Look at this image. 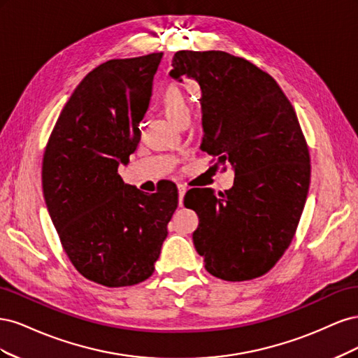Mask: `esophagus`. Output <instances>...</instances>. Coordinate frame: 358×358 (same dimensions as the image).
Masks as SVG:
<instances>
[{
  "instance_id": "esophagus-1",
  "label": "esophagus",
  "mask_w": 358,
  "mask_h": 358,
  "mask_svg": "<svg viewBox=\"0 0 358 358\" xmlns=\"http://www.w3.org/2000/svg\"><path fill=\"white\" fill-rule=\"evenodd\" d=\"M178 192H179V206H183V196H185V192H187V187L182 185V183H179Z\"/></svg>"
}]
</instances>
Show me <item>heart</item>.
I'll use <instances>...</instances> for the list:
<instances>
[{
    "instance_id": "obj_1",
    "label": "heart",
    "mask_w": 358,
    "mask_h": 358,
    "mask_svg": "<svg viewBox=\"0 0 358 358\" xmlns=\"http://www.w3.org/2000/svg\"><path fill=\"white\" fill-rule=\"evenodd\" d=\"M159 103L164 112L173 119V121L182 124L189 119L191 106L188 101L187 94L178 85H169L164 91L161 92Z\"/></svg>"
}]
</instances>
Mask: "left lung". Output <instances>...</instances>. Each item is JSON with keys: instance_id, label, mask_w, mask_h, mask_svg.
I'll return each mask as SVG.
<instances>
[{"instance_id": "1", "label": "left lung", "mask_w": 358, "mask_h": 358, "mask_svg": "<svg viewBox=\"0 0 358 358\" xmlns=\"http://www.w3.org/2000/svg\"><path fill=\"white\" fill-rule=\"evenodd\" d=\"M171 66V78L201 88V150L236 175L221 197L206 188L185 196L200 220L194 246L216 278L263 276L294 239L308 197L309 148L294 107L272 76L227 52L179 50Z\"/></svg>"}]
</instances>
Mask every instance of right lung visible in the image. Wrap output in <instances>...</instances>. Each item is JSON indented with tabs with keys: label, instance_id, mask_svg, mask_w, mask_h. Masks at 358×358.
<instances>
[{
	"label": "right lung",
	"instance_id": "1",
	"mask_svg": "<svg viewBox=\"0 0 358 358\" xmlns=\"http://www.w3.org/2000/svg\"><path fill=\"white\" fill-rule=\"evenodd\" d=\"M161 58L110 59L86 74L43 155V194L64 251L82 276L109 288L154 273L178 208L175 183L145 194L117 173L138 145Z\"/></svg>",
	"mask_w": 358,
	"mask_h": 358
}]
</instances>
